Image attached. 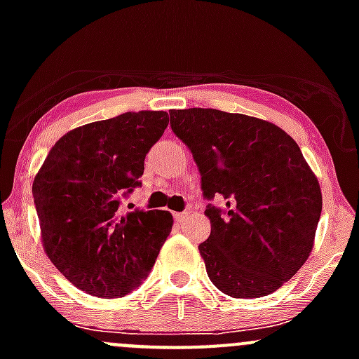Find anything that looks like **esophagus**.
<instances>
[{
  "mask_svg": "<svg viewBox=\"0 0 359 359\" xmlns=\"http://www.w3.org/2000/svg\"><path fill=\"white\" fill-rule=\"evenodd\" d=\"M189 213H191V212H182V213H175V215H173V217H175V220H177V222H184V220H186V219H187V217H189Z\"/></svg>",
  "mask_w": 359,
  "mask_h": 359,
  "instance_id": "34e87169",
  "label": "esophagus"
}]
</instances>
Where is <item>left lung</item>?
<instances>
[{
	"label": "left lung",
	"instance_id": "8db88e82",
	"mask_svg": "<svg viewBox=\"0 0 359 359\" xmlns=\"http://www.w3.org/2000/svg\"><path fill=\"white\" fill-rule=\"evenodd\" d=\"M170 126L193 153L212 224L200 245L210 281L234 299L283 287L304 266L320 222L321 187L300 147L266 119L217 109H172Z\"/></svg>",
	"mask_w": 359,
	"mask_h": 359
}]
</instances>
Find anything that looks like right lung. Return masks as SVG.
Here are the masks:
<instances>
[{"instance_id":"obj_1","label":"right lung","mask_w":359,"mask_h":359,"mask_svg":"<svg viewBox=\"0 0 359 359\" xmlns=\"http://www.w3.org/2000/svg\"><path fill=\"white\" fill-rule=\"evenodd\" d=\"M168 112H125L78 126L50 149L32 182L41 243L79 290L102 299L140 287L173 226L165 210L119 215V196L140 186L144 159Z\"/></svg>"}]
</instances>
